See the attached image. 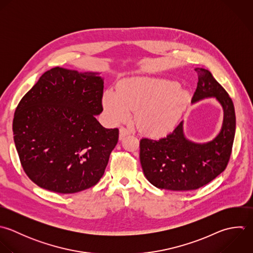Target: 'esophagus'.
<instances>
[{"mask_svg": "<svg viewBox=\"0 0 253 253\" xmlns=\"http://www.w3.org/2000/svg\"><path fill=\"white\" fill-rule=\"evenodd\" d=\"M130 134H131V131H130L129 129L125 128V127H121V128L119 129V138H120V139H123L125 136L130 135Z\"/></svg>", "mask_w": 253, "mask_h": 253, "instance_id": "esophagus-1", "label": "esophagus"}]
</instances>
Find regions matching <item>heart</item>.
Masks as SVG:
<instances>
[{
  "label": "heart",
  "mask_w": 253,
  "mask_h": 253,
  "mask_svg": "<svg viewBox=\"0 0 253 253\" xmlns=\"http://www.w3.org/2000/svg\"><path fill=\"white\" fill-rule=\"evenodd\" d=\"M103 107L111 123L130 117L140 128L155 136L166 135L176 126L188 101V94L178 83L152 78H131L117 85L116 91L107 89Z\"/></svg>",
  "instance_id": "b5f03b06"
}]
</instances>
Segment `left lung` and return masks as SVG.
I'll return each instance as SVG.
<instances>
[{"label":"left lung","instance_id":"obj_1","mask_svg":"<svg viewBox=\"0 0 253 253\" xmlns=\"http://www.w3.org/2000/svg\"><path fill=\"white\" fill-rule=\"evenodd\" d=\"M197 87L192 102L214 96L224 108L220 134L211 142L196 144L183 134V122L167 137L140 141V162L147 179L156 187L172 191L198 189L221 174L231 158L236 114L232 98L210 71L196 68Z\"/></svg>","mask_w":253,"mask_h":253}]
</instances>
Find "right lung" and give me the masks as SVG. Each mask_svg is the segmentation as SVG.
<instances>
[{
    "label": "right lung",
    "instance_id": "1",
    "mask_svg": "<svg viewBox=\"0 0 253 253\" xmlns=\"http://www.w3.org/2000/svg\"><path fill=\"white\" fill-rule=\"evenodd\" d=\"M95 73L55 67L45 72L16 106L12 121L21 167L39 187L77 193L102 177L118 128L96 120L103 81Z\"/></svg>",
    "mask_w": 253,
    "mask_h": 253
}]
</instances>
